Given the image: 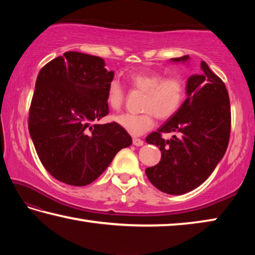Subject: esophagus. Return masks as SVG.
<instances>
[{"mask_svg": "<svg viewBox=\"0 0 255 255\" xmlns=\"http://www.w3.org/2000/svg\"><path fill=\"white\" fill-rule=\"evenodd\" d=\"M132 144L135 146H143L144 145V141L139 139V138H133L132 139Z\"/></svg>", "mask_w": 255, "mask_h": 255, "instance_id": "obj_1", "label": "esophagus"}]
</instances>
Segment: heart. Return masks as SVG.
<instances>
[{
    "instance_id": "1",
    "label": "heart",
    "mask_w": 255,
    "mask_h": 255,
    "mask_svg": "<svg viewBox=\"0 0 255 255\" xmlns=\"http://www.w3.org/2000/svg\"><path fill=\"white\" fill-rule=\"evenodd\" d=\"M129 83L133 89L144 92L143 110L136 114H120L114 122L132 136H139L154 126V116L158 119H167L176 114L184 100L185 82L179 75L163 77L159 73H136L129 76ZM125 101V91L117 80H112L107 90V103L111 109L119 110Z\"/></svg>"
}]
</instances>
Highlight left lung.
<instances>
[{"instance_id": "8db88e82", "label": "left lung", "mask_w": 255, "mask_h": 255, "mask_svg": "<svg viewBox=\"0 0 255 255\" xmlns=\"http://www.w3.org/2000/svg\"><path fill=\"white\" fill-rule=\"evenodd\" d=\"M185 64L189 55L171 58ZM187 99L172 117L146 137L158 146L162 157L157 165L146 169L155 188L169 195H183L205 182L222 161L230 140L231 106L224 82L205 62L201 71L187 80ZM174 132L172 140L161 138Z\"/></svg>"}]
</instances>
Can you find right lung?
Wrapping results in <instances>:
<instances>
[{
	"label": "right lung",
	"mask_w": 255,
	"mask_h": 255,
	"mask_svg": "<svg viewBox=\"0 0 255 255\" xmlns=\"http://www.w3.org/2000/svg\"><path fill=\"white\" fill-rule=\"evenodd\" d=\"M114 71L98 56L66 51L37 76L29 132L42 165L60 182L88 185L132 143L117 123L94 124L109 112L108 85Z\"/></svg>",
	"instance_id": "right-lung-1"
}]
</instances>
